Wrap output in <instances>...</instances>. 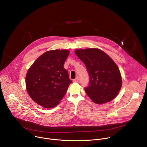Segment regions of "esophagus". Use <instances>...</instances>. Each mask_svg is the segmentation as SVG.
Here are the masks:
<instances>
[{
	"label": "esophagus",
	"mask_w": 147,
	"mask_h": 147,
	"mask_svg": "<svg viewBox=\"0 0 147 147\" xmlns=\"http://www.w3.org/2000/svg\"><path fill=\"white\" fill-rule=\"evenodd\" d=\"M78 80H79V79H78V77H77L75 79H74V80H73V82H74L77 83V82H78Z\"/></svg>",
	"instance_id": "obj_1"
}]
</instances>
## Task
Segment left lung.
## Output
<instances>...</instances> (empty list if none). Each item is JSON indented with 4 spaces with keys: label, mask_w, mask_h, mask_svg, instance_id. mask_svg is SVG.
<instances>
[{
    "label": "left lung",
    "mask_w": 147,
    "mask_h": 147,
    "mask_svg": "<svg viewBox=\"0 0 147 147\" xmlns=\"http://www.w3.org/2000/svg\"><path fill=\"white\" fill-rule=\"evenodd\" d=\"M76 55L85 64L90 76L84 89L88 96L96 104L113 100L121 88L119 70L112 59L98 49H78Z\"/></svg>",
    "instance_id": "8db88e82"
}]
</instances>
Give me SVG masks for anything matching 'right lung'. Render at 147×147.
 Masks as SVG:
<instances>
[{"label":"right lung","mask_w":147,"mask_h":147,"mask_svg":"<svg viewBox=\"0 0 147 147\" xmlns=\"http://www.w3.org/2000/svg\"><path fill=\"white\" fill-rule=\"evenodd\" d=\"M68 50H53L38 57L26 76V86L31 98L45 108H53L64 97L72 81L64 68Z\"/></svg>","instance_id":"add662e5"}]
</instances>
